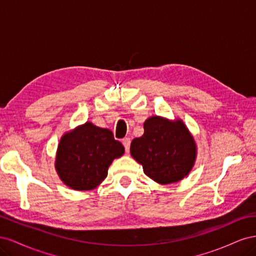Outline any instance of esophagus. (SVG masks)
Here are the masks:
<instances>
[{
  "label": "esophagus",
  "instance_id": "esophagus-1",
  "mask_svg": "<svg viewBox=\"0 0 256 256\" xmlns=\"http://www.w3.org/2000/svg\"><path fill=\"white\" fill-rule=\"evenodd\" d=\"M130 138H122V144H124V146H125V150H126V152H129V150H130Z\"/></svg>",
  "mask_w": 256,
  "mask_h": 256
}]
</instances>
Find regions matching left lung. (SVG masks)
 Listing matches in <instances>:
<instances>
[{
    "label": "left lung",
    "mask_w": 256,
    "mask_h": 256,
    "mask_svg": "<svg viewBox=\"0 0 256 256\" xmlns=\"http://www.w3.org/2000/svg\"><path fill=\"white\" fill-rule=\"evenodd\" d=\"M130 154L144 173L158 184L182 180L196 159V144L182 120L152 116L144 122V134L131 142Z\"/></svg>",
    "instance_id": "1"
}]
</instances>
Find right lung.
Returning a JSON list of instances; mask_svg holds the SVG:
<instances>
[{
    "label": "right lung",
    "instance_id": "right-lung-1",
    "mask_svg": "<svg viewBox=\"0 0 256 256\" xmlns=\"http://www.w3.org/2000/svg\"><path fill=\"white\" fill-rule=\"evenodd\" d=\"M124 152L125 148L115 140L111 130L86 122L62 136L56 168L69 188L92 190L104 182L112 161Z\"/></svg>",
    "mask_w": 256,
    "mask_h": 256
}]
</instances>
